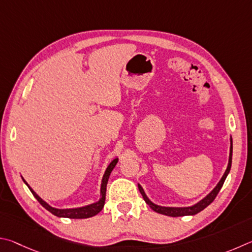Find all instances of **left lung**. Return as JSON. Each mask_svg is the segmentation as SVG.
Listing matches in <instances>:
<instances>
[{
	"instance_id": "left-lung-1",
	"label": "left lung",
	"mask_w": 252,
	"mask_h": 252,
	"mask_svg": "<svg viewBox=\"0 0 252 252\" xmlns=\"http://www.w3.org/2000/svg\"><path fill=\"white\" fill-rule=\"evenodd\" d=\"M231 161H232V138L230 137V153H229V160H228V166H227L226 171H224V174L221 177V179L219 180V183L216 185V187L213 189V190H211L206 197L202 198L201 200L198 201L197 204L192 205V206H188V207H165V206L156 205V204H154V202L147 197V195L144 191L143 187L140 186L139 184H138V189H139L140 193H142L144 200L146 201V204L149 207H151V208L154 211H156V213H158V214H161V215H165V216H170V217L193 216V215H196L198 213H200L201 210H204L206 207H208L211 204V202L215 200L216 196L218 195V192L220 191V189H221L224 180H226V178H227L229 171H230Z\"/></svg>"
}]
</instances>
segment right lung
<instances>
[{"label": "right lung", "mask_w": 252, "mask_h": 252, "mask_svg": "<svg viewBox=\"0 0 252 252\" xmlns=\"http://www.w3.org/2000/svg\"><path fill=\"white\" fill-rule=\"evenodd\" d=\"M117 162H118V158H115V159L110 161V164L107 166V168H106V170H105L103 179H101V184H100V198H99V200L96 201V202H93V204H91V205L78 207V208H66V209L54 208V207L48 205L46 201H44L42 198L39 197L37 193L30 187V185L25 182L23 177H22V179H23L24 184L29 187L31 192L33 193V196L36 198L39 204H41L46 210L50 211L51 214L56 216V217L70 218V219H85V218L93 217V216L97 215L99 213V211H101V209H103V207L105 205L106 187H107L109 175H110V173H112V170L114 169V167L116 166Z\"/></svg>", "instance_id": "right-lung-1"}]
</instances>
